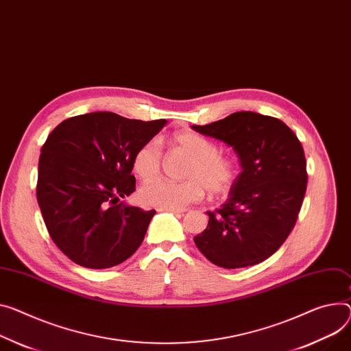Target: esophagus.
Masks as SVG:
<instances>
[{
    "mask_svg": "<svg viewBox=\"0 0 351 351\" xmlns=\"http://www.w3.org/2000/svg\"><path fill=\"white\" fill-rule=\"evenodd\" d=\"M158 210L160 212L166 210V212H171V213H182V212H185L184 209H174V208H158Z\"/></svg>",
    "mask_w": 351,
    "mask_h": 351,
    "instance_id": "34e87169",
    "label": "esophagus"
}]
</instances>
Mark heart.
<instances>
[{
	"mask_svg": "<svg viewBox=\"0 0 351 351\" xmlns=\"http://www.w3.org/2000/svg\"><path fill=\"white\" fill-rule=\"evenodd\" d=\"M171 145L190 156L184 177L176 182L163 178L152 180L161 169V149L156 141L143 143L133 156V171L145 182L139 190V198L145 205L156 208L181 209L199 201L206 190L212 195L229 193L237 178L234 161L219 153L218 145L195 132H178L171 138Z\"/></svg>",
	"mask_w": 351,
	"mask_h": 351,
	"instance_id": "heart-1",
	"label": "heart"
}]
</instances>
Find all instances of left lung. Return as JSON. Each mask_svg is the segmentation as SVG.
<instances>
[{
    "label": "left lung",
    "mask_w": 351,
    "mask_h": 351,
    "mask_svg": "<svg viewBox=\"0 0 351 351\" xmlns=\"http://www.w3.org/2000/svg\"><path fill=\"white\" fill-rule=\"evenodd\" d=\"M193 129L230 146L241 167L228 199L206 212L197 247L222 268L264 261L281 247L302 206L308 174L301 142L282 121L252 111Z\"/></svg>",
    "instance_id": "8db88e82"
}]
</instances>
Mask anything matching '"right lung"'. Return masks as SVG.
Instances as JSON below:
<instances>
[{
  "instance_id": "add662e5",
  "label": "right lung",
  "mask_w": 351,
  "mask_h": 351,
  "mask_svg": "<svg viewBox=\"0 0 351 351\" xmlns=\"http://www.w3.org/2000/svg\"><path fill=\"white\" fill-rule=\"evenodd\" d=\"M166 125L91 112L63 121L49 134L36 197L51 240L71 261L110 268L139 249L156 210L121 199L136 186L134 153Z\"/></svg>"
}]
</instances>
